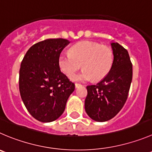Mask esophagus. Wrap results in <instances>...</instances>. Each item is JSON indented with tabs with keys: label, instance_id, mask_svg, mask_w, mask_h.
<instances>
[{
	"label": "esophagus",
	"instance_id": "esophagus-1",
	"mask_svg": "<svg viewBox=\"0 0 152 152\" xmlns=\"http://www.w3.org/2000/svg\"><path fill=\"white\" fill-rule=\"evenodd\" d=\"M81 86V84H80V83H75V87L76 88H77V87H79V86Z\"/></svg>",
	"mask_w": 152,
	"mask_h": 152
}]
</instances>
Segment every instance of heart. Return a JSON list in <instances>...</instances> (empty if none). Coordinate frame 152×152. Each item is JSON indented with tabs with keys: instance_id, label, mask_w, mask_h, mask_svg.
<instances>
[{
	"instance_id": "b5f03b06",
	"label": "heart",
	"mask_w": 152,
	"mask_h": 152,
	"mask_svg": "<svg viewBox=\"0 0 152 152\" xmlns=\"http://www.w3.org/2000/svg\"><path fill=\"white\" fill-rule=\"evenodd\" d=\"M70 53H63L59 57V66L68 77H73L82 68L83 72L74 80H101L109 74L113 63L112 49L98 42L84 41L71 48Z\"/></svg>"
}]
</instances>
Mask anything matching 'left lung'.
<instances>
[{
	"instance_id": "1",
	"label": "left lung",
	"mask_w": 152,
	"mask_h": 152,
	"mask_svg": "<svg viewBox=\"0 0 152 152\" xmlns=\"http://www.w3.org/2000/svg\"><path fill=\"white\" fill-rule=\"evenodd\" d=\"M113 63L109 74L95 85L86 86L85 110L97 122H106L122 110L128 99L133 67L128 52L117 42L111 43Z\"/></svg>"
}]
</instances>
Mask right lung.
<instances>
[{"instance_id":"1","label":"right lung","mask_w":152,"mask_h":152,"mask_svg":"<svg viewBox=\"0 0 152 152\" xmlns=\"http://www.w3.org/2000/svg\"><path fill=\"white\" fill-rule=\"evenodd\" d=\"M70 42L48 39L29 48L21 63L19 91L28 112L37 120L50 122L63 113L75 83L60 71L59 57Z\"/></svg>"}]
</instances>
